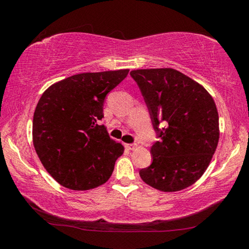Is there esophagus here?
<instances>
[{
  "mask_svg": "<svg viewBox=\"0 0 249 249\" xmlns=\"http://www.w3.org/2000/svg\"><path fill=\"white\" fill-rule=\"evenodd\" d=\"M136 147H137L136 144H125V148L128 150H134Z\"/></svg>",
  "mask_w": 249,
  "mask_h": 249,
  "instance_id": "34e87169",
  "label": "esophagus"
}]
</instances>
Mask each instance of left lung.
Here are the masks:
<instances>
[{
	"label": "left lung",
	"mask_w": 249,
	"mask_h": 249,
	"mask_svg": "<svg viewBox=\"0 0 249 249\" xmlns=\"http://www.w3.org/2000/svg\"><path fill=\"white\" fill-rule=\"evenodd\" d=\"M130 75L161 138L151 147L153 162L140 171L141 178L162 192L183 190L201 178L216 150L220 126L215 102L202 84L176 69H137Z\"/></svg>",
	"instance_id": "1"
}]
</instances>
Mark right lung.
<instances>
[{
  "label": "right lung",
  "instance_id": "add662e5",
  "mask_svg": "<svg viewBox=\"0 0 249 249\" xmlns=\"http://www.w3.org/2000/svg\"><path fill=\"white\" fill-rule=\"evenodd\" d=\"M128 69L71 75L40 96L33 119V144L59 184L84 191L107 182L124 147L99 125L104 99Z\"/></svg>",
  "mask_w": 249,
  "mask_h": 249
}]
</instances>
